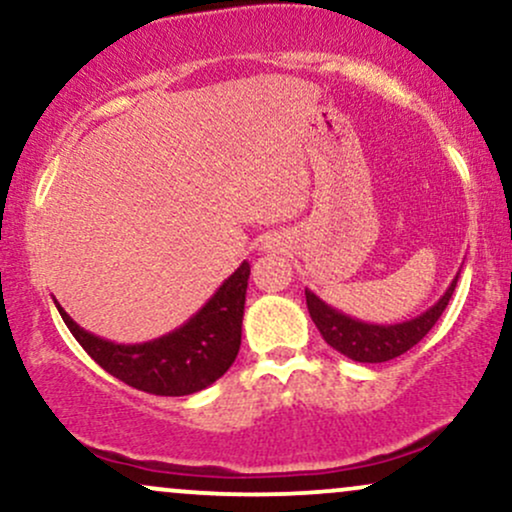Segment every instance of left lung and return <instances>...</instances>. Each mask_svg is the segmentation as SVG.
Returning a JSON list of instances; mask_svg holds the SVG:
<instances>
[{
	"mask_svg": "<svg viewBox=\"0 0 512 512\" xmlns=\"http://www.w3.org/2000/svg\"><path fill=\"white\" fill-rule=\"evenodd\" d=\"M457 279H460V272L452 279L448 291L440 296V301L431 305L426 313L411 317L407 322H397V325H373V322H361L356 317L339 313L310 289H305V303H308V313L313 317L315 327L332 349L358 363H383L407 354L411 346L419 344L431 332L438 317L448 308Z\"/></svg>",
	"mask_w": 512,
	"mask_h": 512,
	"instance_id": "1",
	"label": "left lung"
}]
</instances>
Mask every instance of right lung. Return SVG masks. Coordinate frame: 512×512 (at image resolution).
Wrapping results in <instances>:
<instances>
[{
    "label": "right lung",
    "mask_w": 512,
    "mask_h": 512,
    "mask_svg": "<svg viewBox=\"0 0 512 512\" xmlns=\"http://www.w3.org/2000/svg\"><path fill=\"white\" fill-rule=\"evenodd\" d=\"M250 264L243 262L185 325L154 342L115 344L86 332L55 301L64 325L84 351L117 380L161 397L204 390L236 361L243 332Z\"/></svg>",
    "instance_id": "add662e5"
}]
</instances>
